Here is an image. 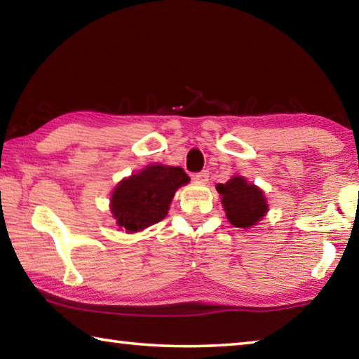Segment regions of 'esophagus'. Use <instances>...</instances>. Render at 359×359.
Here are the masks:
<instances>
[{"mask_svg":"<svg viewBox=\"0 0 359 359\" xmlns=\"http://www.w3.org/2000/svg\"><path fill=\"white\" fill-rule=\"evenodd\" d=\"M193 179H194V182H198V184L205 185L209 182V171H201V172L194 174Z\"/></svg>","mask_w":359,"mask_h":359,"instance_id":"1","label":"esophagus"}]
</instances>
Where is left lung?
Masks as SVG:
<instances>
[{
	"mask_svg": "<svg viewBox=\"0 0 359 359\" xmlns=\"http://www.w3.org/2000/svg\"><path fill=\"white\" fill-rule=\"evenodd\" d=\"M218 194L222 196V205L228 222L236 228H253L263 220L269 204L263 190L247 182L242 175H231L226 184H218Z\"/></svg>",
	"mask_w": 359,
	"mask_h": 359,
	"instance_id": "8db88e82",
	"label": "left lung"
}]
</instances>
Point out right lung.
<instances>
[{
    "instance_id": "1",
    "label": "right lung",
    "mask_w": 359,
    "mask_h": 359,
    "mask_svg": "<svg viewBox=\"0 0 359 359\" xmlns=\"http://www.w3.org/2000/svg\"><path fill=\"white\" fill-rule=\"evenodd\" d=\"M190 177L179 166L149 165L121 179L111 194V214L125 233H139L168 215L175 191Z\"/></svg>"
}]
</instances>
